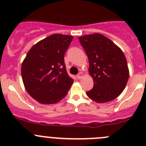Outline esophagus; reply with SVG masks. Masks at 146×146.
<instances>
[{
	"label": "esophagus",
	"mask_w": 146,
	"mask_h": 146,
	"mask_svg": "<svg viewBox=\"0 0 146 146\" xmlns=\"http://www.w3.org/2000/svg\"><path fill=\"white\" fill-rule=\"evenodd\" d=\"M82 77H83V74H82L81 72H80V73H79V74L77 75V79H79V80L81 79V78H82Z\"/></svg>",
	"instance_id": "obj_1"
}]
</instances>
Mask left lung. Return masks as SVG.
<instances>
[{"label":"left lung","mask_w":146,"mask_h":146,"mask_svg":"<svg viewBox=\"0 0 146 146\" xmlns=\"http://www.w3.org/2000/svg\"><path fill=\"white\" fill-rule=\"evenodd\" d=\"M78 38L88 58V72L94 80V88L87 96L97 103L112 101L123 92L129 76L123 51L100 33Z\"/></svg>","instance_id":"left-lung-1"}]
</instances>
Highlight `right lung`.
<instances>
[{
    "instance_id": "1",
    "label": "right lung",
    "mask_w": 146,
    "mask_h": 146,
    "mask_svg": "<svg viewBox=\"0 0 146 146\" xmlns=\"http://www.w3.org/2000/svg\"><path fill=\"white\" fill-rule=\"evenodd\" d=\"M72 36L52 34L35 44L23 60L21 74L30 96L43 104H55L64 99L74 80L64 64V54Z\"/></svg>"
}]
</instances>
